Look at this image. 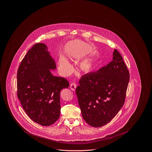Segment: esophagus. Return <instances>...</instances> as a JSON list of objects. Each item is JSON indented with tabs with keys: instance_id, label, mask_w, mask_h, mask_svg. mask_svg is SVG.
I'll return each mask as SVG.
<instances>
[{
	"instance_id": "obj_1",
	"label": "esophagus",
	"mask_w": 152,
	"mask_h": 152,
	"mask_svg": "<svg viewBox=\"0 0 152 152\" xmlns=\"http://www.w3.org/2000/svg\"><path fill=\"white\" fill-rule=\"evenodd\" d=\"M70 88H71L72 90L75 91V90H76V88L77 85H76V84L75 82H73V83H72L70 84Z\"/></svg>"
}]
</instances>
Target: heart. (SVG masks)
Masks as SVG:
<instances>
[{
    "mask_svg": "<svg viewBox=\"0 0 152 152\" xmlns=\"http://www.w3.org/2000/svg\"><path fill=\"white\" fill-rule=\"evenodd\" d=\"M59 67L65 75H69L73 72V67L67 59L63 56H61L59 59ZM80 69L85 72H88L92 68V63L90 60L86 59L82 61L80 65Z\"/></svg>",
    "mask_w": 152,
    "mask_h": 152,
    "instance_id": "1",
    "label": "heart"
}]
</instances>
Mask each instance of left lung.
Here are the masks:
<instances>
[{
	"label": "left lung",
	"instance_id": "obj_1",
	"mask_svg": "<svg viewBox=\"0 0 152 152\" xmlns=\"http://www.w3.org/2000/svg\"><path fill=\"white\" fill-rule=\"evenodd\" d=\"M113 59L97 72L83 75L76 90L82 117L94 127L111 121L124 103L129 72L117 49Z\"/></svg>",
	"mask_w": 152,
	"mask_h": 152
}]
</instances>
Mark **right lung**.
Returning a JSON list of instances; mask_svg holds the SVG:
<instances>
[{"mask_svg":"<svg viewBox=\"0 0 152 152\" xmlns=\"http://www.w3.org/2000/svg\"><path fill=\"white\" fill-rule=\"evenodd\" d=\"M56 68L46 45L38 42L29 50L17 71L18 99L29 117L44 126L59 118L60 91L69 86L67 79L52 75L50 70Z\"/></svg>","mask_w":152,"mask_h":152,"instance_id":"obj_1","label":"right lung"}]
</instances>
